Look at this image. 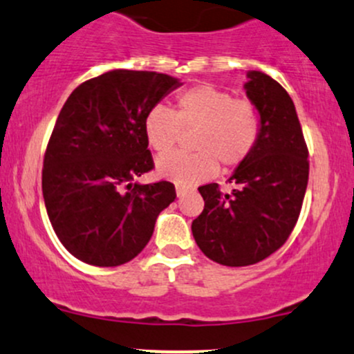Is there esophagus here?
I'll list each match as a JSON object with an SVG mask.
<instances>
[{
  "label": "esophagus",
  "instance_id": "1",
  "mask_svg": "<svg viewBox=\"0 0 354 354\" xmlns=\"http://www.w3.org/2000/svg\"><path fill=\"white\" fill-rule=\"evenodd\" d=\"M176 190H177V196H178V197L185 196V194L189 192V189H187V187H182V185H177Z\"/></svg>",
  "mask_w": 354,
  "mask_h": 354
}]
</instances>
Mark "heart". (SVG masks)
I'll use <instances>...</instances> for the list:
<instances>
[{
	"label": "heart",
	"instance_id": "1",
	"mask_svg": "<svg viewBox=\"0 0 354 354\" xmlns=\"http://www.w3.org/2000/svg\"><path fill=\"white\" fill-rule=\"evenodd\" d=\"M180 130H194L189 147L196 152L162 156L157 172L176 184L194 185L212 177L217 164L236 169L248 160L261 137V113L252 102L204 83L177 93L172 112L153 106L144 118L147 144L157 153L172 150Z\"/></svg>",
	"mask_w": 354,
	"mask_h": 354
}]
</instances>
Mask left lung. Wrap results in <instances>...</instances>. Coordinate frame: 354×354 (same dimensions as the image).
<instances>
[{
    "instance_id": "obj_1",
    "label": "left lung",
    "mask_w": 354,
    "mask_h": 354,
    "mask_svg": "<svg viewBox=\"0 0 354 354\" xmlns=\"http://www.w3.org/2000/svg\"><path fill=\"white\" fill-rule=\"evenodd\" d=\"M248 77L245 93L261 113L259 142L230 176L232 192H221L219 184L198 187L205 204L192 222L201 251L230 268L261 263L283 248L309 178L308 145L291 97L269 75Z\"/></svg>"
}]
</instances>
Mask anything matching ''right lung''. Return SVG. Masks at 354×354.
<instances>
[{
    "label": "right lung",
    "mask_w": 354,
    "mask_h": 354,
    "mask_svg": "<svg viewBox=\"0 0 354 354\" xmlns=\"http://www.w3.org/2000/svg\"><path fill=\"white\" fill-rule=\"evenodd\" d=\"M178 85L157 71L113 70L83 82L63 105L41 189L53 230L77 259L100 268L132 261L177 197L172 182L133 178L153 169L145 115Z\"/></svg>",
    "instance_id": "1"
}]
</instances>
